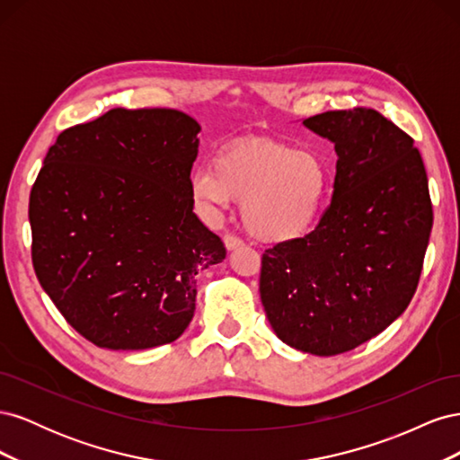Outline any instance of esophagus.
Returning a JSON list of instances; mask_svg holds the SVG:
<instances>
[{
    "instance_id": "34e87169",
    "label": "esophagus",
    "mask_w": 460,
    "mask_h": 460,
    "mask_svg": "<svg viewBox=\"0 0 460 460\" xmlns=\"http://www.w3.org/2000/svg\"><path fill=\"white\" fill-rule=\"evenodd\" d=\"M225 245H226V249L228 252H232V249H238V247H242L243 245V240L242 238H238V235H234V234H225Z\"/></svg>"
}]
</instances>
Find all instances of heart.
Masks as SVG:
<instances>
[{
    "mask_svg": "<svg viewBox=\"0 0 460 460\" xmlns=\"http://www.w3.org/2000/svg\"><path fill=\"white\" fill-rule=\"evenodd\" d=\"M330 180L318 151L280 140H247L222 149L213 166L193 174L191 188L213 207L243 203L245 226L259 240L291 242L314 226Z\"/></svg>",
    "mask_w": 460,
    "mask_h": 460,
    "instance_id": "heart-1",
    "label": "heart"
}]
</instances>
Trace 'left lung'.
<instances>
[{
	"label": "left lung",
	"instance_id": "obj_1",
	"mask_svg": "<svg viewBox=\"0 0 460 460\" xmlns=\"http://www.w3.org/2000/svg\"><path fill=\"white\" fill-rule=\"evenodd\" d=\"M303 124L336 147L332 201L313 232L262 253L259 291L278 338L332 357L409 307L434 211L420 151L378 111H326Z\"/></svg>",
	"mask_w": 460,
	"mask_h": 460
}]
</instances>
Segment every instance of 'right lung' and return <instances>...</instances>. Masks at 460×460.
Here are the masks:
<instances>
[{
	"instance_id": "right-lung-1",
	"label": "right lung",
	"mask_w": 460,
	"mask_h": 460,
	"mask_svg": "<svg viewBox=\"0 0 460 460\" xmlns=\"http://www.w3.org/2000/svg\"><path fill=\"white\" fill-rule=\"evenodd\" d=\"M199 124L176 109H111L58 136L31 191L32 264L55 307L97 347L182 336L196 276L226 257L193 213Z\"/></svg>"
}]
</instances>
